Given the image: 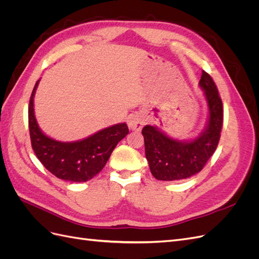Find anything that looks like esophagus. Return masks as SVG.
<instances>
[{"mask_svg": "<svg viewBox=\"0 0 259 259\" xmlns=\"http://www.w3.org/2000/svg\"><path fill=\"white\" fill-rule=\"evenodd\" d=\"M145 124V119L142 115H133L130 117L128 120V126L131 130H134V131H139L142 130V127L144 126Z\"/></svg>", "mask_w": 259, "mask_h": 259, "instance_id": "1", "label": "esophagus"}]
</instances>
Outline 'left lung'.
I'll return each mask as SVG.
<instances>
[{
    "label": "left lung",
    "mask_w": 259,
    "mask_h": 259,
    "mask_svg": "<svg viewBox=\"0 0 259 259\" xmlns=\"http://www.w3.org/2000/svg\"><path fill=\"white\" fill-rule=\"evenodd\" d=\"M199 85L204 92L208 116L204 128L197 137L174 139L154 125H146L142 131L149 167L158 180L171 182L195 175L216 150L224 120L223 103L213 79L205 71H202Z\"/></svg>",
    "instance_id": "left-lung-1"
}]
</instances>
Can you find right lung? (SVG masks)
Instances as JSON below:
<instances>
[{
  "label": "right lung",
  "mask_w": 259,
  "mask_h": 259,
  "mask_svg": "<svg viewBox=\"0 0 259 259\" xmlns=\"http://www.w3.org/2000/svg\"><path fill=\"white\" fill-rule=\"evenodd\" d=\"M40 80L34 85L29 103V131L32 149L37 159L59 179L85 183L104 168L115 146L128 134L126 123L100 130L76 142H58L45 135L34 114V95Z\"/></svg>",
  "instance_id": "1"
}]
</instances>
